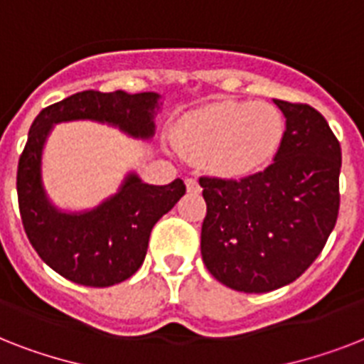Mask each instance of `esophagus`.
I'll return each mask as SVG.
<instances>
[{"mask_svg":"<svg viewBox=\"0 0 364 364\" xmlns=\"http://www.w3.org/2000/svg\"><path fill=\"white\" fill-rule=\"evenodd\" d=\"M185 185H187L188 193H193V194H198L200 193L198 181H196V179H193V177H188V179H185Z\"/></svg>","mask_w":364,"mask_h":364,"instance_id":"1","label":"esophagus"}]
</instances>
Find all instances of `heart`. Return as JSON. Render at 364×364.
<instances>
[{
	"instance_id": "obj_1",
	"label": "heart",
	"mask_w": 364,
	"mask_h": 364,
	"mask_svg": "<svg viewBox=\"0 0 364 364\" xmlns=\"http://www.w3.org/2000/svg\"><path fill=\"white\" fill-rule=\"evenodd\" d=\"M283 134V115L272 104L221 100L185 117L176 137L185 153L204 159L215 176L245 177L276 156Z\"/></svg>"
}]
</instances>
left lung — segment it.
<instances>
[{"mask_svg": "<svg viewBox=\"0 0 364 364\" xmlns=\"http://www.w3.org/2000/svg\"><path fill=\"white\" fill-rule=\"evenodd\" d=\"M274 104L285 134L264 171L240 181L200 177L208 204L202 259L217 282L243 293H268L302 276L338 217V139L310 105Z\"/></svg>", "mask_w": 364, "mask_h": 364, "instance_id": "obj_1", "label": "left lung"}]
</instances>
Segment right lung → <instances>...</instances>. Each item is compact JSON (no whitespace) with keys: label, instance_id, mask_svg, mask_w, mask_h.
Listing matches in <instances>:
<instances>
[{"label":"right lung","instance_id":"right-lung-1","mask_svg":"<svg viewBox=\"0 0 364 364\" xmlns=\"http://www.w3.org/2000/svg\"><path fill=\"white\" fill-rule=\"evenodd\" d=\"M160 105L156 92L85 90L45 107L31 124L16 173L20 215L37 255L65 279L87 287H111L134 276L145 260L151 230L185 194V183L176 179L159 187L128 171L119 191L92 210H60L43 183L48 134L60 122L94 121L149 141Z\"/></svg>","mask_w":364,"mask_h":364}]
</instances>
